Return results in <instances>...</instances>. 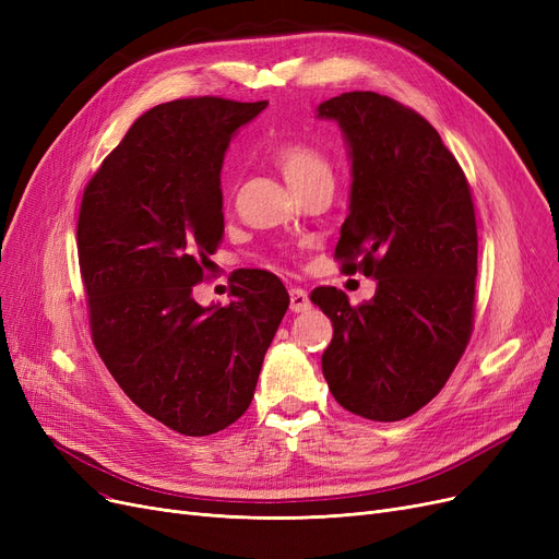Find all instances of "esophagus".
Wrapping results in <instances>:
<instances>
[{"label": "esophagus", "mask_w": 559, "mask_h": 559, "mask_svg": "<svg viewBox=\"0 0 559 559\" xmlns=\"http://www.w3.org/2000/svg\"><path fill=\"white\" fill-rule=\"evenodd\" d=\"M288 298H292V302H288L292 312H307V310H310V298H307L305 288L292 286V288H288Z\"/></svg>", "instance_id": "34e87169"}]
</instances>
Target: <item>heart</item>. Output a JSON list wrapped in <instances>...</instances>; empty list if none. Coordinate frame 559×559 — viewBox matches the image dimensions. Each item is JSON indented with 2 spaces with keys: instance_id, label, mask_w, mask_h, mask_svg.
Masks as SVG:
<instances>
[{
  "instance_id": "b5f03b06",
  "label": "heart",
  "mask_w": 559,
  "mask_h": 559,
  "mask_svg": "<svg viewBox=\"0 0 559 559\" xmlns=\"http://www.w3.org/2000/svg\"><path fill=\"white\" fill-rule=\"evenodd\" d=\"M273 159L292 189L317 178H331V164L312 145L300 141H284L273 150Z\"/></svg>"
}]
</instances>
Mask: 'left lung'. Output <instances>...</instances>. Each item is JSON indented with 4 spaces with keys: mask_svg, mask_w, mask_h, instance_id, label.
Returning a JSON list of instances; mask_svg holds the SVG:
<instances>
[{
    "mask_svg": "<svg viewBox=\"0 0 559 559\" xmlns=\"http://www.w3.org/2000/svg\"><path fill=\"white\" fill-rule=\"evenodd\" d=\"M352 164L335 257L377 292L358 307L335 286L310 300L333 321L321 370L346 412L400 420L428 404L463 356L474 319L476 217L463 168L418 112L377 92L319 104ZM361 257L358 264L353 263Z\"/></svg>",
    "mask_w": 559,
    "mask_h": 559,
    "instance_id": "left-lung-1",
    "label": "left lung"
}]
</instances>
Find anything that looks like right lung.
<instances>
[{"instance_id":"1","label":"right lung","mask_w":559,"mask_h":559,"mask_svg":"<svg viewBox=\"0 0 559 559\" xmlns=\"http://www.w3.org/2000/svg\"><path fill=\"white\" fill-rule=\"evenodd\" d=\"M265 106L217 96L155 106L81 203L75 238L96 352L133 404L187 437L247 412L288 307L265 271L240 273L226 307L191 296L224 234L228 143Z\"/></svg>"}]
</instances>
